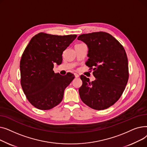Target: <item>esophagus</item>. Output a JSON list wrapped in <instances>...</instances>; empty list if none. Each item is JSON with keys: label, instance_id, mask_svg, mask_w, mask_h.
I'll use <instances>...</instances> for the list:
<instances>
[{"label": "esophagus", "instance_id": "1", "mask_svg": "<svg viewBox=\"0 0 147 147\" xmlns=\"http://www.w3.org/2000/svg\"><path fill=\"white\" fill-rule=\"evenodd\" d=\"M74 76H75V78H79V75L78 74L74 73Z\"/></svg>", "mask_w": 147, "mask_h": 147}]
</instances>
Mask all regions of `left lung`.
I'll list each match as a JSON object with an SVG mask.
<instances>
[{
	"mask_svg": "<svg viewBox=\"0 0 147 147\" xmlns=\"http://www.w3.org/2000/svg\"><path fill=\"white\" fill-rule=\"evenodd\" d=\"M78 40L88 46L86 65L93 69L96 79L90 82L80 76L79 92L82 101L94 110H103L116 102L129 79L128 60L122 45L110 34L94 32L80 35Z\"/></svg>",
	"mask_w": 147,
	"mask_h": 147,
	"instance_id": "obj_1",
	"label": "left lung"
}]
</instances>
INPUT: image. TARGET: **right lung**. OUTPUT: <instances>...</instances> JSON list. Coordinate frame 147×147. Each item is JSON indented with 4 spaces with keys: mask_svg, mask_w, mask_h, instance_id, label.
I'll return each mask as SVG.
<instances>
[{
    "mask_svg": "<svg viewBox=\"0 0 147 147\" xmlns=\"http://www.w3.org/2000/svg\"><path fill=\"white\" fill-rule=\"evenodd\" d=\"M76 37L42 32L33 36L26 46L20 61V82L28 101L37 109L50 110L63 100L64 90L74 75L61 76L54 73L53 68L54 64L62 63V54Z\"/></svg>",
    "mask_w": 147,
    "mask_h": 147,
    "instance_id": "1",
    "label": "right lung"
}]
</instances>
